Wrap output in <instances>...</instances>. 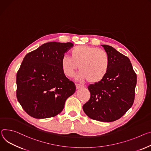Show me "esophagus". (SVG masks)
<instances>
[{"label": "esophagus", "instance_id": "1", "mask_svg": "<svg viewBox=\"0 0 151 151\" xmlns=\"http://www.w3.org/2000/svg\"><path fill=\"white\" fill-rule=\"evenodd\" d=\"M75 85H76V89H79V88H80L81 87H84L83 86H82V85H81V84H79L76 83Z\"/></svg>", "mask_w": 151, "mask_h": 151}]
</instances>
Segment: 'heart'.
<instances>
[{"mask_svg": "<svg viewBox=\"0 0 151 151\" xmlns=\"http://www.w3.org/2000/svg\"><path fill=\"white\" fill-rule=\"evenodd\" d=\"M71 57L64 56L61 67L64 73L73 77L79 65L78 78L87 79L89 83H97L106 75L109 67L108 53L102 49L87 45L74 47L70 52Z\"/></svg>", "mask_w": 151, "mask_h": 151, "instance_id": "b5f03b06", "label": "heart"}]
</instances>
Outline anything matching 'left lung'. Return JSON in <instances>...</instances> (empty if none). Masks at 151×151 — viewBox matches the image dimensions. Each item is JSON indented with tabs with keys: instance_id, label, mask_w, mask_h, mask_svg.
Here are the masks:
<instances>
[{
	"instance_id": "left-lung-1",
	"label": "left lung",
	"mask_w": 151,
	"mask_h": 151,
	"mask_svg": "<svg viewBox=\"0 0 151 151\" xmlns=\"http://www.w3.org/2000/svg\"><path fill=\"white\" fill-rule=\"evenodd\" d=\"M101 46L108 55L109 69L101 81L88 86L90 98L83 105V110L93 120L111 122L132 106L137 75L127 57L110 46Z\"/></svg>"
}]
</instances>
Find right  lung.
Here are the masks:
<instances>
[{
    "label": "right lung",
    "mask_w": 151,
    "mask_h": 151,
    "mask_svg": "<svg viewBox=\"0 0 151 151\" xmlns=\"http://www.w3.org/2000/svg\"><path fill=\"white\" fill-rule=\"evenodd\" d=\"M73 44L49 42L28 53L17 73V98L27 114L36 119L60 114L76 86L64 73L61 59Z\"/></svg>",
    "instance_id": "add662e5"
}]
</instances>
